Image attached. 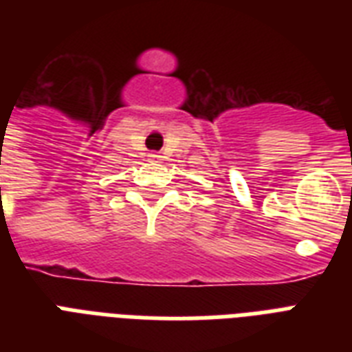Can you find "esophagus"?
Wrapping results in <instances>:
<instances>
[{"label":"esophagus","mask_w":352,"mask_h":352,"mask_svg":"<svg viewBox=\"0 0 352 352\" xmlns=\"http://www.w3.org/2000/svg\"><path fill=\"white\" fill-rule=\"evenodd\" d=\"M149 159H151V160H160V155L151 153V155H149Z\"/></svg>","instance_id":"esophagus-1"}]
</instances>
